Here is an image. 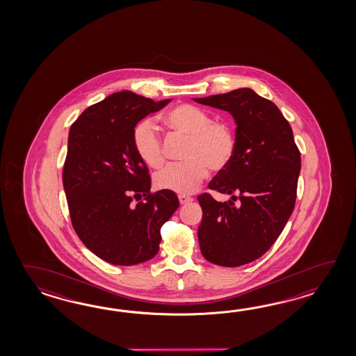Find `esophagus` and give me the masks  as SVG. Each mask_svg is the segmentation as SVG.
<instances>
[{"label":"esophagus","instance_id":"1","mask_svg":"<svg viewBox=\"0 0 356 356\" xmlns=\"http://www.w3.org/2000/svg\"><path fill=\"white\" fill-rule=\"evenodd\" d=\"M178 198H179V202H181V204H189V202H192V201H193V198H192V197L184 196V195H179Z\"/></svg>","mask_w":356,"mask_h":356}]
</instances>
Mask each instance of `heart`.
I'll list each match as a JSON object with an SVG mask.
<instances>
[{
  "mask_svg": "<svg viewBox=\"0 0 356 356\" xmlns=\"http://www.w3.org/2000/svg\"><path fill=\"white\" fill-rule=\"evenodd\" d=\"M168 127L189 136L183 158L186 161L172 163L154 175L160 189L187 195L196 191L212 172L229 167L236 150V135L229 123L212 122L211 117L197 106L181 104L164 114ZM137 156L147 167L158 168L164 161L158 129L149 118L138 122L132 134Z\"/></svg>",
  "mask_w": 356,
  "mask_h": 356,
  "instance_id": "heart-1",
  "label": "heart"
}]
</instances>
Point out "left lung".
Returning <instances> with one entry per match:
<instances>
[{
    "label": "left lung",
    "instance_id": "8db88e82",
    "mask_svg": "<svg viewBox=\"0 0 356 356\" xmlns=\"http://www.w3.org/2000/svg\"><path fill=\"white\" fill-rule=\"evenodd\" d=\"M193 100L227 111L236 124L234 158L209 183V188L232 198L219 202L209 193L197 197L202 207L201 253L213 265H245L273 247L293 213L300 152L280 109L252 89Z\"/></svg>",
    "mask_w": 356,
    "mask_h": 356
}]
</instances>
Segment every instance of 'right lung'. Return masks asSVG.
Masks as SVG:
<instances>
[{"mask_svg": "<svg viewBox=\"0 0 356 356\" xmlns=\"http://www.w3.org/2000/svg\"><path fill=\"white\" fill-rule=\"evenodd\" d=\"M169 102L114 92L85 109L70 129L62 181L71 222L85 247L108 264L155 257L160 229L179 206L173 191L150 192L149 170L132 143L137 123Z\"/></svg>", "mask_w": 356, "mask_h": 356, "instance_id": "add662e5", "label": "right lung"}]
</instances>
